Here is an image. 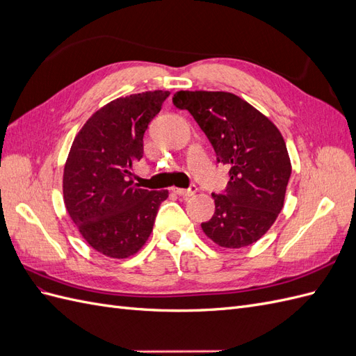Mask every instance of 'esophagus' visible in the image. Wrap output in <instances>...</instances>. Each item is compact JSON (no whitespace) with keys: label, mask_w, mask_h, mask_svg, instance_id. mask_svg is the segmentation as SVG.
I'll use <instances>...</instances> for the list:
<instances>
[{"label":"esophagus","mask_w":356,"mask_h":356,"mask_svg":"<svg viewBox=\"0 0 356 356\" xmlns=\"http://www.w3.org/2000/svg\"><path fill=\"white\" fill-rule=\"evenodd\" d=\"M172 190H174V193H175V195H178V196L190 197V196H193V195H196L197 187H196V186H191L190 188H172Z\"/></svg>","instance_id":"esophagus-1"}]
</instances>
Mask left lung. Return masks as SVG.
Returning a JSON list of instances; mask_svg holds the SVG:
<instances>
[{"label": "left lung", "instance_id": "1", "mask_svg": "<svg viewBox=\"0 0 356 356\" xmlns=\"http://www.w3.org/2000/svg\"><path fill=\"white\" fill-rule=\"evenodd\" d=\"M172 102L188 110L230 166L224 195H212L215 212L202 230L221 248L238 250L267 233L284 208L291 160L282 134L270 118L229 92L179 90Z\"/></svg>", "mask_w": 356, "mask_h": 356}]
</instances>
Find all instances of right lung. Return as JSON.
<instances>
[{
	"instance_id": "right-lung-1",
	"label": "right lung",
	"mask_w": 356,
	"mask_h": 356,
	"mask_svg": "<svg viewBox=\"0 0 356 356\" xmlns=\"http://www.w3.org/2000/svg\"><path fill=\"white\" fill-rule=\"evenodd\" d=\"M170 92L117 98L90 115L75 135L63 168V202L83 239L110 258L135 255L148 241L168 190L134 184L143 138Z\"/></svg>"
}]
</instances>
